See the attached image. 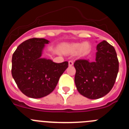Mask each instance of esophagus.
Returning a JSON list of instances; mask_svg holds the SVG:
<instances>
[{"mask_svg":"<svg viewBox=\"0 0 129 129\" xmlns=\"http://www.w3.org/2000/svg\"><path fill=\"white\" fill-rule=\"evenodd\" d=\"M73 64H74V62H73V61H68V65L70 66V67H72V66H73Z\"/></svg>","mask_w":129,"mask_h":129,"instance_id":"34e87169","label":"esophagus"}]
</instances>
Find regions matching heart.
<instances>
[{"label":"heart","instance_id":"obj_1","mask_svg":"<svg viewBox=\"0 0 129 129\" xmlns=\"http://www.w3.org/2000/svg\"><path fill=\"white\" fill-rule=\"evenodd\" d=\"M90 44L88 42H84L83 43H72L64 46V50L68 53H75L77 52L78 54L81 56L88 54L90 51Z\"/></svg>","mask_w":129,"mask_h":129}]
</instances>
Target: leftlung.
<instances>
[{
	"instance_id": "8db88e82",
	"label": "left lung",
	"mask_w": 129,
	"mask_h": 129,
	"mask_svg": "<svg viewBox=\"0 0 129 129\" xmlns=\"http://www.w3.org/2000/svg\"><path fill=\"white\" fill-rule=\"evenodd\" d=\"M95 59L75 61V83L82 95L91 100L101 98L113 87L119 70L114 48L106 41L97 45Z\"/></svg>"
}]
</instances>
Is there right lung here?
I'll return each mask as SVG.
<instances>
[{"mask_svg":"<svg viewBox=\"0 0 129 129\" xmlns=\"http://www.w3.org/2000/svg\"><path fill=\"white\" fill-rule=\"evenodd\" d=\"M48 43L45 39H29L18 46L12 56L13 78L19 90L29 98H41L50 94L68 68V61L55 63L41 57L44 45Z\"/></svg>","mask_w":129,"mask_h":129,"instance_id":"right-lung-1","label":"right lung"}]
</instances>
